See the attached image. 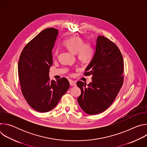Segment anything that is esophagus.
I'll return each mask as SVG.
<instances>
[{"instance_id": "esophagus-1", "label": "esophagus", "mask_w": 147, "mask_h": 147, "mask_svg": "<svg viewBox=\"0 0 147 147\" xmlns=\"http://www.w3.org/2000/svg\"><path fill=\"white\" fill-rule=\"evenodd\" d=\"M69 82H70V85L71 86H76V81H74L71 80H70Z\"/></svg>"}]
</instances>
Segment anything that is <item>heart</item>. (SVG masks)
Masks as SVG:
<instances>
[{
  "instance_id": "1",
  "label": "heart",
  "mask_w": 147,
  "mask_h": 147,
  "mask_svg": "<svg viewBox=\"0 0 147 147\" xmlns=\"http://www.w3.org/2000/svg\"><path fill=\"white\" fill-rule=\"evenodd\" d=\"M63 45L70 51L77 53L78 59L82 63H89L94 55V49L91 42H85L83 38L80 36H72L67 38ZM58 55V51L56 50L54 53L55 56Z\"/></svg>"
}]
</instances>
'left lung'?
<instances>
[{
  "mask_svg": "<svg viewBox=\"0 0 147 147\" xmlns=\"http://www.w3.org/2000/svg\"><path fill=\"white\" fill-rule=\"evenodd\" d=\"M124 62L117 45L108 38L98 36L93 59L84 73L92 76L87 86L77 82L81 93L77 98L81 108L88 115H96L107 109L113 102L124 81Z\"/></svg>",
  "mask_w": 147,
  "mask_h": 147,
  "instance_id": "8db88e82",
  "label": "left lung"
}]
</instances>
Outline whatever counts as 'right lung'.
<instances>
[{
	"mask_svg": "<svg viewBox=\"0 0 147 147\" xmlns=\"http://www.w3.org/2000/svg\"><path fill=\"white\" fill-rule=\"evenodd\" d=\"M58 30L42 31L26 45L21 53L18 72L22 94L29 105L39 112L53 109L69 88L65 77L51 80L49 69L53 64L52 50Z\"/></svg>",
	"mask_w": 147,
	"mask_h": 147,
	"instance_id": "1",
	"label": "right lung"
}]
</instances>
